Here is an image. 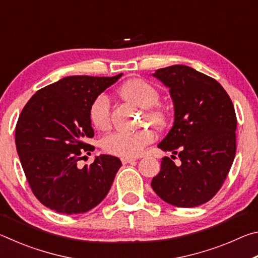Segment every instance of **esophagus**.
Here are the masks:
<instances>
[{
	"instance_id": "obj_1",
	"label": "esophagus",
	"mask_w": 258,
	"mask_h": 258,
	"mask_svg": "<svg viewBox=\"0 0 258 258\" xmlns=\"http://www.w3.org/2000/svg\"><path fill=\"white\" fill-rule=\"evenodd\" d=\"M135 160H137L135 158H130V157H123V158H121V163H123V164L125 165V164L134 163Z\"/></svg>"
}]
</instances>
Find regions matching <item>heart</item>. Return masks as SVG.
<instances>
[{
	"label": "heart",
	"instance_id": "b5f03b06",
	"mask_svg": "<svg viewBox=\"0 0 258 258\" xmlns=\"http://www.w3.org/2000/svg\"><path fill=\"white\" fill-rule=\"evenodd\" d=\"M121 98L145 109L147 120L155 127L166 125V112L159 102V91L142 78H132L125 82L118 89ZM90 121L99 131L110 127V100L106 94H100L90 106ZM155 140L151 130L143 128L137 132H117L108 135L102 140V148L108 154L118 157H137L142 154L145 148Z\"/></svg>",
	"mask_w": 258,
	"mask_h": 258
}]
</instances>
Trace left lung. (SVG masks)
<instances>
[{
  "instance_id": "left-lung-1",
  "label": "left lung",
  "mask_w": 258,
  "mask_h": 258,
  "mask_svg": "<svg viewBox=\"0 0 258 258\" xmlns=\"http://www.w3.org/2000/svg\"><path fill=\"white\" fill-rule=\"evenodd\" d=\"M169 89L174 123L158 145L178 155L168 157L152 178L159 198L176 207H196L211 200L228 176L235 156L237 117L222 85L196 69L174 64L152 74Z\"/></svg>"
}]
</instances>
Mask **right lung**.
Returning a JSON list of instances; mask_svg holds the SVG:
<instances>
[{"mask_svg":"<svg viewBox=\"0 0 258 258\" xmlns=\"http://www.w3.org/2000/svg\"><path fill=\"white\" fill-rule=\"evenodd\" d=\"M121 76L63 77L37 91L21 111L17 152L35 197L52 211L86 213L110 190L119 158L100 155L82 168L78 160L94 150L86 143L94 137L91 103Z\"/></svg>","mask_w":258,"mask_h":258,"instance_id":"obj_1","label":"right lung"}]
</instances>
